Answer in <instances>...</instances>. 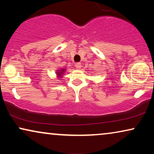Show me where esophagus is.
<instances>
[{
    "mask_svg": "<svg viewBox=\"0 0 154 154\" xmlns=\"http://www.w3.org/2000/svg\"><path fill=\"white\" fill-rule=\"evenodd\" d=\"M75 68H76V69H78V70L81 69V63H76V64H75Z\"/></svg>",
    "mask_w": 154,
    "mask_h": 154,
    "instance_id": "1",
    "label": "esophagus"
}]
</instances>
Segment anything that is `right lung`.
Listing matches in <instances>:
<instances>
[{
    "instance_id": "right-lung-1",
    "label": "right lung",
    "mask_w": 154,
    "mask_h": 154,
    "mask_svg": "<svg viewBox=\"0 0 154 154\" xmlns=\"http://www.w3.org/2000/svg\"><path fill=\"white\" fill-rule=\"evenodd\" d=\"M66 69H60L56 71V75L58 79H62L63 75H64V72H66Z\"/></svg>"
}]
</instances>
